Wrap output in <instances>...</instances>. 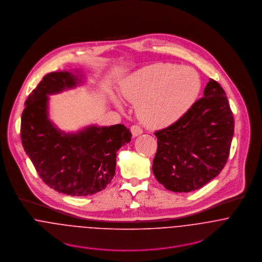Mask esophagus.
I'll return each instance as SVG.
<instances>
[{
	"label": "esophagus",
	"mask_w": 262,
	"mask_h": 262,
	"mask_svg": "<svg viewBox=\"0 0 262 262\" xmlns=\"http://www.w3.org/2000/svg\"><path fill=\"white\" fill-rule=\"evenodd\" d=\"M130 132H132V134H133V137H134V138H136V137H138V136H140V135L143 134V129H142V127L139 126V125H133V126L130 127Z\"/></svg>",
	"instance_id": "obj_1"
}]
</instances>
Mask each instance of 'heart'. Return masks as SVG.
<instances>
[{
	"label": "heart",
	"instance_id": "heart-1",
	"mask_svg": "<svg viewBox=\"0 0 262 262\" xmlns=\"http://www.w3.org/2000/svg\"><path fill=\"white\" fill-rule=\"evenodd\" d=\"M201 79L191 67L152 64L128 75L121 85L124 99L137 103V115L150 127L161 128L176 123L196 102ZM118 107L119 100L115 99Z\"/></svg>",
	"mask_w": 262,
	"mask_h": 262
}]
</instances>
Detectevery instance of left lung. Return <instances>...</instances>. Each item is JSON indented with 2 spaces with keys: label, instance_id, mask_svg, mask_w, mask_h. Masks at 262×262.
Returning <instances> with one entry per match:
<instances>
[{
  "label": "left lung",
  "instance_id": "obj_1",
  "mask_svg": "<svg viewBox=\"0 0 262 262\" xmlns=\"http://www.w3.org/2000/svg\"><path fill=\"white\" fill-rule=\"evenodd\" d=\"M203 94L180 120L155 133L158 149L152 173L169 191L188 193L200 189L227 162L234 118L226 93L210 79Z\"/></svg>",
  "mask_w": 262,
  "mask_h": 262
}]
</instances>
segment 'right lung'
Here are the masks:
<instances>
[{"label":"right lung","instance_id":"right-lung-1","mask_svg":"<svg viewBox=\"0 0 262 262\" xmlns=\"http://www.w3.org/2000/svg\"><path fill=\"white\" fill-rule=\"evenodd\" d=\"M83 74L59 71L46 74L28 96L21 118L22 145L45 184L70 196L95 194L116 174L117 151L132 140L123 124L88 125L65 133L49 118V95L83 83Z\"/></svg>","mask_w":262,"mask_h":262}]
</instances>
